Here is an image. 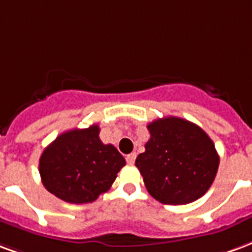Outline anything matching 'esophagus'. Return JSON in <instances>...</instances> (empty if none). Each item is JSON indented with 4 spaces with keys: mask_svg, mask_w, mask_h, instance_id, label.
I'll return each mask as SVG.
<instances>
[{
    "mask_svg": "<svg viewBox=\"0 0 252 252\" xmlns=\"http://www.w3.org/2000/svg\"><path fill=\"white\" fill-rule=\"evenodd\" d=\"M135 157H137V154L135 153L127 154V156H126V162H127L128 165H133L134 162H135Z\"/></svg>",
    "mask_w": 252,
    "mask_h": 252,
    "instance_id": "esophagus-1",
    "label": "esophagus"
}]
</instances>
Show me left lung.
<instances>
[{"instance_id": "8db88e82", "label": "left lung", "mask_w": 252, "mask_h": 252, "mask_svg": "<svg viewBox=\"0 0 252 252\" xmlns=\"http://www.w3.org/2000/svg\"><path fill=\"white\" fill-rule=\"evenodd\" d=\"M150 138L135 159L148 192L159 203L181 205L200 199L214 183L219 154L197 125L177 117L148 125Z\"/></svg>"}]
</instances>
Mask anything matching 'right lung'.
Returning <instances> with one entry per match:
<instances>
[{
	"label": "right lung",
	"mask_w": 252,
	"mask_h": 252,
	"mask_svg": "<svg viewBox=\"0 0 252 252\" xmlns=\"http://www.w3.org/2000/svg\"><path fill=\"white\" fill-rule=\"evenodd\" d=\"M126 165L113 145L99 138V126L72 128L44 149L38 170L45 189L71 204L93 203L107 192Z\"/></svg>",
	"instance_id": "obj_1"
}]
</instances>
